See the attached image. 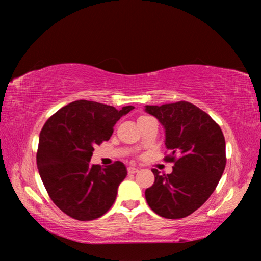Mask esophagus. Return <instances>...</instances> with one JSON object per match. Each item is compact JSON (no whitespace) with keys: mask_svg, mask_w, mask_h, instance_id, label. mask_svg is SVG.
<instances>
[{"mask_svg":"<svg viewBox=\"0 0 261 261\" xmlns=\"http://www.w3.org/2000/svg\"><path fill=\"white\" fill-rule=\"evenodd\" d=\"M136 173H138V168H135V167L127 168V174H129V175L136 174Z\"/></svg>","mask_w":261,"mask_h":261,"instance_id":"esophagus-1","label":"esophagus"}]
</instances>
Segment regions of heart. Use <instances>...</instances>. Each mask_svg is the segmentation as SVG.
I'll use <instances>...</instances> for the list:
<instances>
[{"label":"heart","instance_id":"obj_1","mask_svg":"<svg viewBox=\"0 0 261 261\" xmlns=\"http://www.w3.org/2000/svg\"><path fill=\"white\" fill-rule=\"evenodd\" d=\"M145 117H147V116H140V117L138 118V120H141V118H145Z\"/></svg>","mask_w":261,"mask_h":261}]
</instances>
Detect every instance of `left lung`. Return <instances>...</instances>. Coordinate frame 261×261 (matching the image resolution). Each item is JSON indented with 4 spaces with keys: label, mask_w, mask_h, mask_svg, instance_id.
I'll return each instance as SVG.
<instances>
[{
    "label": "left lung",
    "mask_w": 261,
    "mask_h": 261,
    "mask_svg": "<svg viewBox=\"0 0 261 261\" xmlns=\"http://www.w3.org/2000/svg\"><path fill=\"white\" fill-rule=\"evenodd\" d=\"M166 130L165 161L173 162V173L152 169L154 184L146 189L148 206L166 219L192 214L219 184L226 167V140L220 125L204 110L188 101L146 106Z\"/></svg>",
    "instance_id": "left-lung-1"
}]
</instances>
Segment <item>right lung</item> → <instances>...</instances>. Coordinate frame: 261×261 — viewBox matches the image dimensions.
Here are the masks:
<instances>
[{
    "label": "right lung",
    "mask_w": 261,
    "mask_h": 261,
    "mask_svg": "<svg viewBox=\"0 0 261 261\" xmlns=\"http://www.w3.org/2000/svg\"><path fill=\"white\" fill-rule=\"evenodd\" d=\"M78 100L51 115L39 137L37 166L53 202L70 218L95 220L107 213L126 176L121 161L91 165L95 145L109 140L114 125L134 109Z\"/></svg>",
    "instance_id": "obj_1"
}]
</instances>
